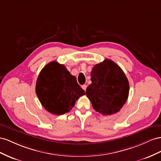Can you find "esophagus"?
Returning a JSON list of instances; mask_svg holds the SVG:
<instances>
[{"instance_id": "1", "label": "esophagus", "mask_w": 161, "mask_h": 161, "mask_svg": "<svg viewBox=\"0 0 161 161\" xmlns=\"http://www.w3.org/2000/svg\"><path fill=\"white\" fill-rule=\"evenodd\" d=\"M81 88H83V90H84L85 91H86V88H87V86L86 85H83L81 86Z\"/></svg>"}]
</instances>
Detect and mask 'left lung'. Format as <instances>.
Masks as SVG:
<instances>
[{
  "label": "left lung",
  "mask_w": 161,
  "mask_h": 161,
  "mask_svg": "<svg viewBox=\"0 0 161 161\" xmlns=\"http://www.w3.org/2000/svg\"><path fill=\"white\" fill-rule=\"evenodd\" d=\"M90 75L92 84L86 94L94 109L104 115L119 112L126 103L130 90L129 81L121 67L105 59L92 68Z\"/></svg>",
  "instance_id": "left-lung-1"
}]
</instances>
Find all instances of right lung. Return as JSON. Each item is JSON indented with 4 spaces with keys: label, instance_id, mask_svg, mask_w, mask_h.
Segmentation results:
<instances>
[{
    "label": "right lung",
    "instance_id": "obj_1",
    "mask_svg": "<svg viewBox=\"0 0 161 161\" xmlns=\"http://www.w3.org/2000/svg\"><path fill=\"white\" fill-rule=\"evenodd\" d=\"M36 92L44 108L54 114L69 112L75 101L85 95L76 77L57 61L48 63L41 70L36 81Z\"/></svg>",
    "mask_w": 161,
    "mask_h": 161
}]
</instances>
